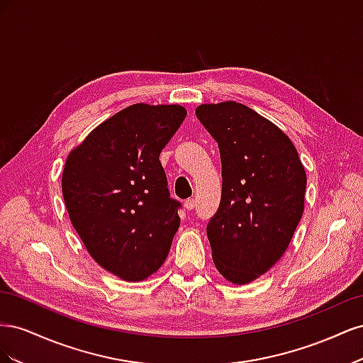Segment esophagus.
I'll return each mask as SVG.
<instances>
[{"label":"esophagus","instance_id":"obj_1","mask_svg":"<svg viewBox=\"0 0 363 363\" xmlns=\"http://www.w3.org/2000/svg\"><path fill=\"white\" fill-rule=\"evenodd\" d=\"M195 204H196V201H195V199H188L184 201V207H186V211H192V208L195 207Z\"/></svg>","mask_w":363,"mask_h":363}]
</instances>
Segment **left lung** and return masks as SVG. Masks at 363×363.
<instances>
[{"instance_id":"obj_1","label":"left lung","mask_w":363,"mask_h":363,"mask_svg":"<svg viewBox=\"0 0 363 363\" xmlns=\"http://www.w3.org/2000/svg\"><path fill=\"white\" fill-rule=\"evenodd\" d=\"M196 118L218 142L223 194L207 223L216 269L245 284L286 251L304 211L306 171L291 139L252 108L201 104Z\"/></svg>"}]
</instances>
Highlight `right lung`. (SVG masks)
Segmentation results:
<instances>
[{
	"label": "right lung",
	"instance_id": "add662e5",
	"mask_svg": "<svg viewBox=\"0 0 363 363\" xmlns=\"http://www.w3.org/2000/svg\"><path fill=\"white\" fill-rule=\"evenodd\" d=\"M186 118L177 104L125 107L92 130L65 163L69 219L98 265L127 281L144 280L167 259L180 227L159 160Z\"/></svg>",
	"mask_w": 363,
	"mask_h": 363
}]
</instances>
